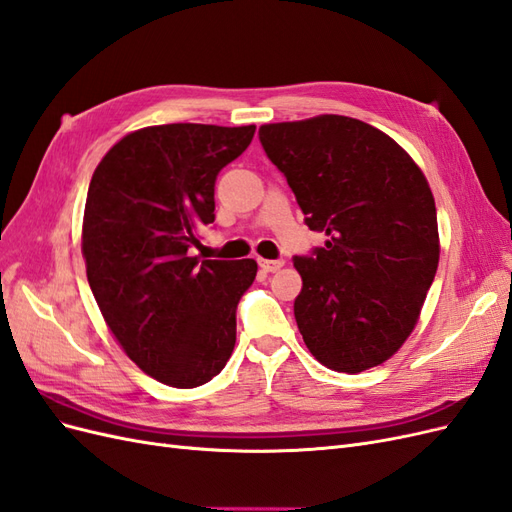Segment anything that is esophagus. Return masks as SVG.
Masks as SVG:
<instances>
[{
  "instance_id": "esophagus-1",
  "label": "esophagus",
  "mask_w": 512,
  "mask_h": 512,
  "mask_svg": "<svg viewBox=\"0 0 512 512\" xmlns=\"http://www.w3.org/2000/svg\"><path fill=\"white\" fill-rule=\"evenodd\" d=\"M258 265H260V269H262V271L275 273V271H280V269L284 267V260H265V258H260V260H258Z\"/></svg>"
}]
</instances>
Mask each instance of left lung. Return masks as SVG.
Segmentation results:
<instances>
[{
	"instance_id": "obj_1",
	"label": "left lung",
	"mask_w": 512,
	"mask_h": 512,
	"mask_svg": "<svg viewBox=\"0 0 512 512\" xmlns=\"http://www.w3.org/2000/svg\"><path fill=\"white\" fill-rule=\"evenodd\" d=\"M267 158L324 247L294 256L303 342L329 369L359 374L401 348L440 260L438 215L421 168L391 136L342 115L267 123Z\"/></svg>"
}]
</instances>
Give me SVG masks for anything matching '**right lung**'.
<instances>
[{
	"instance_id": "add662e5",
	"label": "right lung",
	"mask_w": 512,
	"mask_h": 512,
	"mask_svg": "<svg viewBox=\"0 0 512 512\" xmlns=\"http://www.w3.org/2000/svg\"><path fill=\"white\" fill-rule=\"evenodd\" d=\"M256 126L166 123L106 153L83 218L87 280L121 348L175 389L218 376L237 342V305L256 260H198L215 220V179L252 143Z\"/></svg>"
}]
</instances>
